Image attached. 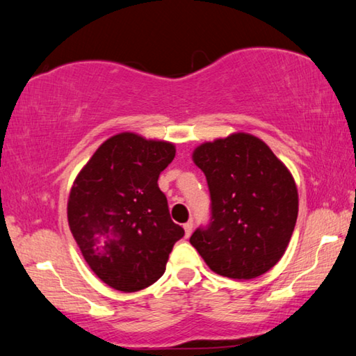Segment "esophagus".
<instances>
[{
  "label": "esophagus",
  "mask_w": 356,
  "mask_h": 356,
  "mask_svg": "<svg viewBox=\"0 0 356 356\" xmlns=\"http://www.w3.org/2000/svg\"><path fill=\"white\" fill-rule=\"evenodd\" d=\"M184 229H185V237H190V236H191V232H193V222H191V221L185 222V225H184Z\"/></svg>",
  "instance_id": "esophagus-1"
}]
</instances>
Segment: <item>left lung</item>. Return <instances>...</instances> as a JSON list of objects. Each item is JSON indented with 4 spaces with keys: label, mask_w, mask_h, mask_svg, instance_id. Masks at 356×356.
<instances>
[{
    "label": "left lung",
    "mask_w": 356,
    "mask_h": 356,
    "mask_svg": "<svg viewBox=\"0 0 356 356\" xmlns=\"http://www.w3.org/2000/svg\"><path fill=\"white\" fill-rule=\"evenodd\" d=\"M193 161L206 174L210 221L190 237L215 273L251 280L284 254L298 215L292 174L267 144L248 134L204 143Z\"/></svg>",
    "instance_id": "left-lung-1"
}]
</instances>
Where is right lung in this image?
Here are the masks:
<instances>
[{"instance_id":"right-lung-1","label":"right lung","mask_w":356,"mask_h":356,"mask_svg":"<svg viewBox=\"0 0 356 356\" xmlns=\"http://www.w3.org/2000/svg\"><path fill=\"white\" fill-rule=\"evenodd\" d=\"M174 155L171 143L125 131L95 150L72 186L70 231L92 272L116 291L136 292L160 280L184 237L156 184Z\"/></svg>"}]
</instances>
